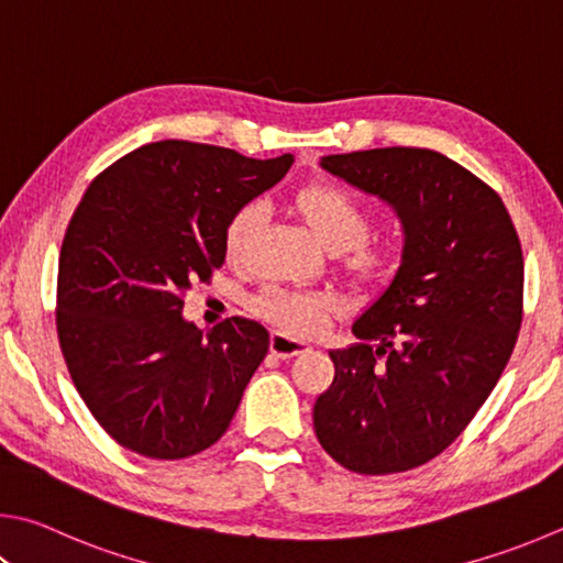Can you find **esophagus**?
<instances>
[{"instance_id": "obj_1", "label": "esophagus", "mask_w": 563, "mask_h": 563, "mask_svg": "<svg viewBox=\"0 0 563 563\" xmlns=\"http://www.w3.org/2000/svg\"><path fill=\"white\" fill-rule=\"evenodd\" d=\"M271 352L275 356H280V360H290V356L310 352V344L300 342V340H292V336L283 334V332H273L271 334Z\"/></svg>"}]
</instances>
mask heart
I'll list each match as a JSON object with an SVG mask.
<instances>
[{
  "label": "heart",
  "instance_id": "1",
  "mask_svg": "<svg viewBox=\"0 0 563 563\" xmlns=\"http://www.w3.org/2000/svg\"><path fill=\"white\" fill-rule=\"evenodd\" d=\"M292 207L320 239L322 246L340 253L342 271L362 285H379L391 278L404 261V243L396 236H376L372 209L342 184L310 179L292 194ZM263 211L255 203H243L223 227V253L231 263L249 258ZM253 312L278 330L310 336L322 330L327 317L340 310V300L330 292H308L290 288L261 290L251 302Z\"/></svg>",
  "mask_w": 563,
  "mask_h": 563
}]
</instances>
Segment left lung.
Returning a JSON list of instances; mask_svg holds the SVG:
<instances>
[{"label": "left lung", "instance_id": "left-lung-1", "mask_svg": "<svg viewBox=\"0 0 563 563\" xmlns=\"http://www.w3.org/2000/svg\"><path fill=\"white\" fill-rule=\"evenodd\" d=\"M320 165L391 203L406 243L352 327L362 342L330 352L314 433L352 473H406L441 455L503 376L522 327V243L499 194L441 152L379 147Z\"/></svg>", "mask_w": 563, "mask_h": 563}]
</instances>
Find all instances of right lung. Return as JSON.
<instances>
[{
    "label": "right lung",
    "mask_w": 563,
    "mask_h": 563,
    "mask_svg": "<svg viewBox=\"0 0 563 563\" xmlns=\"http://www.w3.org/2000/svg\"><path fill=\"white\" fill-rule=\"evenodd\" d=\"M290 165L162 140L86 189L58 258V344L88 411L128 451L181 460L227 433L271 334L246 317L203 334L184 322V298L223 265L231 213Z\"/></svg>",
    "instance_id": "obj_1"
}]
</instances>
